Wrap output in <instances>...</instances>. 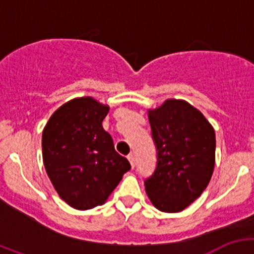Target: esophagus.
<instances>
[{
    "label": "esophagus",
    "instance_id": "1",
    "mask_svg": "<svg viewBox=\"0 0 254 254\" xmlns=\"http://www.w3.org/2000/svg\"><path fill=\"white\" fill-rule=\"evenodd\" d=\"M127 160H129L130 165H131V167L134 168L135 165H136V158H135V156L132 155V153H130L129 156H127Z\"/></svg>",
    "mask_w": 254,
    "mask_h": 254
}]
</instances>
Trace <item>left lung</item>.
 Returning <instances> with one entry per match:
<instances>
[{"label": "left lung", "mask_w": 254, "mask_h": 254, "mask_svg": "<svg viewBox=\"0 0 254 254\" xmlns=\"http://www.w3.org/2000/svg\"><path fill=\"white\" fill-rule=\"evenodd\" d=\"M157 165L145 189L151 203L165 212H178L200 196L215 166V131L188 102L167 99L148 111Z\"/></svg>", "instance_id": "left-lung-1"}]
</instances>
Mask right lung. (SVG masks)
Here are the masks:
<instances>
[{"instance_id": "right-lung-1", "label": "right lung", "mask_w": 254, "mask_h": 254, "mask_svg": "<svg viewBox=\"0 0 254 254\" xmlns=\"http://www.w3.org/2000/svg\"><path fill=\"white\" fill-rule=\"evenodd\" d=\"M109 107L92 97L63 104L43 130V162L60 198L77 210L106 203L131 168L102 122Z\"/></svg>"}]
</instances>
